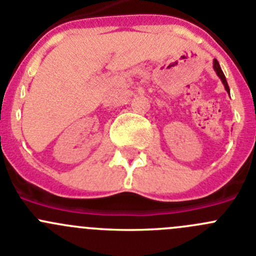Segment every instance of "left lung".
Returning <instances> with one entry per match:
<instances>
[{
  "instance_id": "left-lung-1",
  "label": "left lung",
  "mask_w": 256,
  "mask_h": 256,
  "mask_svg": "<svg viewBox=\"0 0 256 256\" xmlns=\"http://www.w3.org/2000/svg\"><path fill=\"white\" fill-rule=\"evenodd\" d=\"M214 69H215L216 74L218 75V78H220L221 82H222V84H224V86H225L226 92H228V96H230V89H228V82H226V78H225V75H224L222 70H221L220 65H218V62L216 59L214 60Z\"/></svg>"
}]
</instances>
